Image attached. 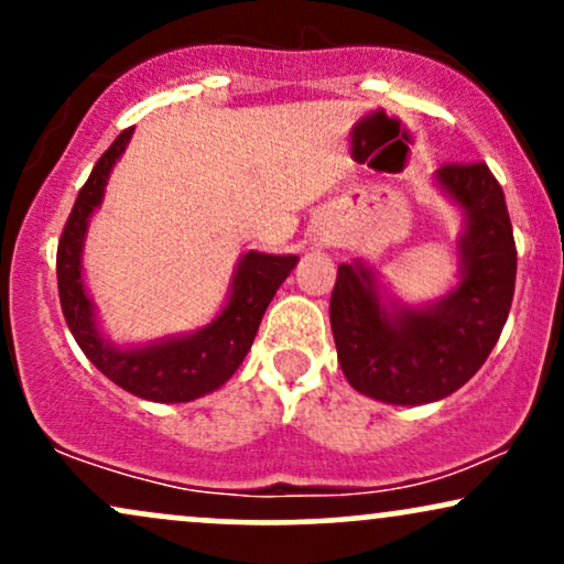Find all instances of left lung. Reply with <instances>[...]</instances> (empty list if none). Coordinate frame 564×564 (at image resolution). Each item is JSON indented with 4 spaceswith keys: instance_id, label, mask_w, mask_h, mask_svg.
Listing matches in <instances>:
<instances>
[{
    "instance_id": "obj_1",
    "label": "left lung",
    "mask_w": 564,
    "mask_h": 564,
    "mask_svg": "<svg viewBox=\"0 0 564 564\" xmlns=\"http://www.w3.org/2000/svg\"><path fill=\"white\" fill-rule=\"evenodd\" d=\"M462 212L458 281L424 304H408L366 260L341 262L332 291V332L341 371L366 398L424 405L448 398L480 371L514 296L517 249L501 185L485 164L432 174Z\"/></svg>"
}]
</instances>
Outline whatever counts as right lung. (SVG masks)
Here are the masks:
<instances>
[{
    "instance_id": "obj_1",
    "label": "right lung",
    "mask_w": 564,
    "mask_h": 564,
    "mask_svg": "<svg viewBox=\"0 0 564 564\" xmlns=\"http://www.w3.org/2000/svg\"><path fill=\"white\" fill-rule=\"evenodd\" d=\"M134 127L124 129L102 153L84 183L57 243V291L76 345L121 390L151 403H191L219 390L251 349L264 310L281 283L296 268V254L246 251L232 270L228 300L206 326L187 334H170L140 345H116L102 332L97 307L84 281V241L89 219L106 198L116 161L124 156Z\"/></svg>"
}]
</instances>
